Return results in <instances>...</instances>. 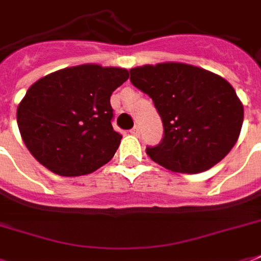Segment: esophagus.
<instances>
[{
    "mask_svg": "<svg viewBox=\"0 0 261 261\" xmlns=\"http://www.w3.org/2000/svg\"><path fill=\"white\" fill-rule=\"evenodd\" d=\"M130 133L135 135V136H139V135H140V129H139V126H135L133 129H130Z\"/></svg>",
    "mask_w": 261,
    "mask_h": 261,
    "instance_id": "esophagus-1",
    "label": "esophagus"
}]
</instances>
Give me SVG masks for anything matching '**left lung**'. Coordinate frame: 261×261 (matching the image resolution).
I'll return each instance as SVG.
<instances>
[{"label": "left lung", "instance_id": "left-lung-1", "mask_svg": "<svg viewBox=\"0 0 261 261\" xmlns=\"http://www.w3.org/2000/svg\"><path fill=\"white\" fill-rule=\"evenodd\" d=\"M130 82L153 100L164 138L147 146L167 170L196 174L220 163L237 143L243 106L221 76L197 66L165 62L133 68Z\"/></svg>", "mask_w": 261, "mask_h": 261}]
</instances>
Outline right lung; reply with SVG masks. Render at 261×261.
Returning <instances> with one entry per match:
<instances>
[{
  "label": "right lung",
  "mask_w": 261,
  "mask_h": 261,
  "mask_svg": "<svg viewBox=\"0 0 261 261\" xmlns=\"http://www.w3.org/2000/svg\"><path fill=\"white\" fill-rule=\"evenodd\" d=\"M128 77L122 68L87 64L57 70L32 85L16 119L34 159L62 176L90 174L107 164L122 139L112 128L110 98Z\"/></svg>",
  "instance_id": "1"
}]
</instances>
